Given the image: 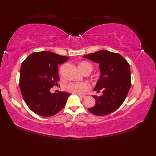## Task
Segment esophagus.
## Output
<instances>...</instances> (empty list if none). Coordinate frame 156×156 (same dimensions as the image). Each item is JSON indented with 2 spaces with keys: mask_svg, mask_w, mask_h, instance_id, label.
I'll list each match as a JSON object with an SVG mask.
<instances>
[{
  "mask_svg": "<svg viewBox=\"0 0 156 156\" xmlns=\"http://www.w3.org/2000/svg\"><path fill=\"white\" fill-rule=\"evenodd\" d=\"M78 96H79V98H84L86 97L85 96H83V95H78Z\"/></svg>",
  "mask_w": 156,
  "mask_h": 156,
  "instance_id": "1",
  "label": "esophagus"
}]
</instances>
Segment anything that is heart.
<instances>
[{
    "label": "heart",
    "instance_id": "obj_1",
    "mask_svg": "<svg viewBox=\"0 0 156 156\" xmlns=\"http://www.w3.org/2000/svg\"><path fill=\"white\" fill-rule=\"evenodd\" d=\"M79 67L83 73L88 72V71L91 72L92 70V66L89 62H85V61L80 63L79 64ZM90 87L89 84L86 82H73L68 84L66 89L70 92L81 95V94L88 91L90 89Z\"/></svg>",
    "mask_w": 156,
    "mask_h": 156
}]
</instances>
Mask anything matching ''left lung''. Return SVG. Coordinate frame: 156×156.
<instances>
[{
  "label": "left lung",
  "mask_w": 156,
  "mask_h": 156,
  "mask_svg": "<svg viewBox=\"0 0 156 156\" xmlns=\"http://www.w3.org/2000/svg\"><path fill=\"white\" fill-rule=\"evenodd\" d=\"M83 57L100 64V77L94 90L99 92L103 90L102 96H93L96 105L88 111L97 116L111 114L122 105L129 91V64L120 54L106 50L84 55Z\"/></svg>",
  "instance_id": "8db88e82"
}]
</instances>
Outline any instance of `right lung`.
<instances>
[{"mask_svg": "<svg viewBox=\"0 0 156 156\" xmlns=\"http://www.w3.org/2000/svg\"><path fill=\"white\" fill-rule=\"evenodd\" d=\"M69 59L49 51L35 52L23 61L20 77L22 96L27 106L36 114L52 116L64 108L71 94L50 92L60 81L58 65Z\"/></svg>", "mask_w": 156, "mask_h": 156, "instance_id": "obj_1", "label": "right lung"}]
</instances>
